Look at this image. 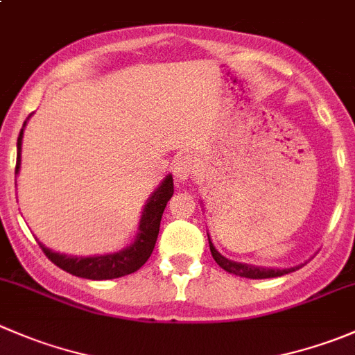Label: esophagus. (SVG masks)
Segmentation results:
<instances>
[{
	"label": "esophagus",
	"mask_w": 355,
	"mask_h": 355,
	"mask_svg": "<svg viewBox=\"0 0 355 355\" xmlns=\"http://www.w3.org/2000/svg\"><path fill=\"white\" fill-rule=\"evenodd\" d=\"M196 170V161L194 157L189 156V154H182L177 157L173 164V175L177 178V182H187L192 177Z\"/></svg>",
	"instance_id": "1"
}]
</instances>
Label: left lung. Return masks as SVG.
<instances>
[{
  "instance_id": "8db88e82",
  "label": "left lung",
  "mask_w": 355,
  "mask_h": 355,
  "mask_svg": "<svg viewBox=\"0 0 355 355\" xmlns=\"http://www.w3.org/2000/svg\"><path fill=\"white\" fill-rule=\"evenodd\" d=\"M208 241H209V251H211L215 261L229 274H236V276L248 277V279H269V277H279V276H284V274H290V272H293V270L300 269V265H298V267H291V269H265V267H254V265L232 261L216 251V248L213 246L209 236H208Z\"/></svg>"
}]
</instances>
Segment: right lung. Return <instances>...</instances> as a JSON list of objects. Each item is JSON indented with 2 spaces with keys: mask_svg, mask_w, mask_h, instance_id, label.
<instances>
[{
  "mask_svg": "<svg viewBox=\"0 0 355 355\" xmlns=\"http://www.w3.org/2000/svg\"><path fill=\"white\" fill-rule=\"evenodd\" d=\"M26 123L27 121H24V126H26ZM22 135L24 128L20 130L19 139H17L15 173H19L20 168ZM171 196H173V177L168 175L161 182L159 187L153 192V196L147 201L146 208H144L139 225V234L135 236V241L128 248L118 251V253L98 254V257H67V254H60L48 250L41 243L40 246L43 250V253L48 257V260H51L57 267H60L65 272L72 274V276L94 281L116 279V277L128 276V274H133L135 270H139L149 260L150 253H153L154 246H156L157 234H159L161 216H163L166 202L170 201Z\"/></svg>",
  "mask_w": 355,
  "mask_h": 355,
  "instance_id": "add662e5",
  "label": "right lung"
}]
</instances>
